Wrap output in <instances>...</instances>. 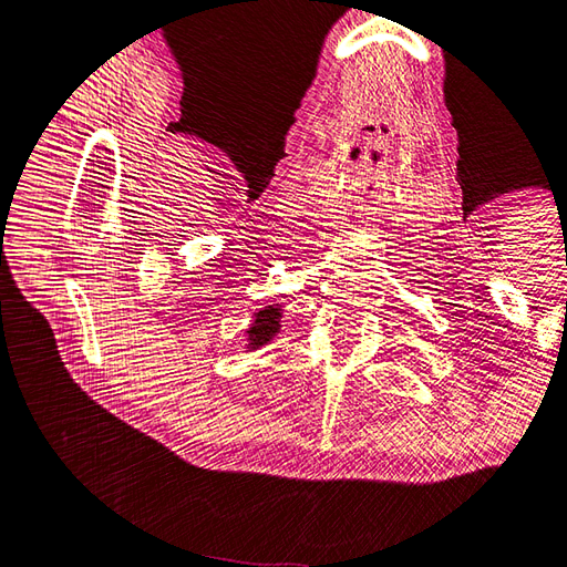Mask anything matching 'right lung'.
<instances>
[{"mask_svg":"<svg viewBox=\"0 0 567 567\" xmlns=\"http://www.w3.org/2000/svg\"><path fill=\"white\" fill-rule=\"evenodd\" d=\"M281 331V307H265V310H260L255 315V321L250 329L246 331L248 333V348L250 350H257L262 346H269V340L277 336Z\"/></svg>","mask_w":567,"mask_h":567,"instance_id":"right-lung-1","label":"right lung"}]
</instances>
